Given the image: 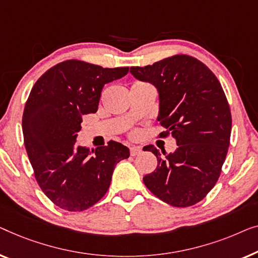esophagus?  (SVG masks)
I'll return each mask as SVG.
<instances>
[{"mask_svg": "<svg viewBox=\"0 0 258 258\" xmlns=\"http://www.w3.org/2000/svg\"><path fill=\"white\" fill-rule=\"evenodd\" d=\"M139 153H141V148L140 147H136V146H132L130 147V154L132 155V157H136Z\"/></svg>", "mask_w": 258, "mask_h": 258, "instance_id": "34e87169", "label": "esophagus"}]
</instances>
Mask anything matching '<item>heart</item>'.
I'll return each mask as SVG.
<instances>
[{
  "label": "heart",
  "instance_id": "b5f03b06",
  "mask_svg": "<svg viewBox=\"0 0 258 258\" xmlns=\"http://www.w3.org/2000/svg\"><path fill=\"white\" fill-rule=\"evenodd\" d=\"M138 136V131H133V132H131V137H137Z\"/></svg>",
  "mask_w": 258,
  "mask_h": 258
}]
</instances>
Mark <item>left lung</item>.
Here are the masks:
<instances>
[{"label": "left lung", "mask_w": 258, "mask_h": 258, "mask_svg": "<svg viewBox=\"0 0 258 258\" xmlns=\"http://www.w3.org/2000/svg\"><path fill=\"white\" fill-rule=\"evenodd\" d=\"M131 74L157 86L159 121L166 127L159 137H174L177 145L164 155L152 145L144 147L158 159L145 186L170 206L197 205L219 180L230 144L231 113L221 83L206 64L181 53L132 67Z\"/></svg>", "instance_id": "1"}]
</instances>
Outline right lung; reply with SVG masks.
Here are the masks:
<instances>
[{
    "label": "right lung",
    "instance_id": "obj_1",
    "mask_svg": "<svg viewBox=\"0 0 258 258\" xmlns=\"http://www.w3.org/2000/svg\"><path fill=\"white\" fill-rule=\"evenodd\" d=\"M128 69L68 59L32 86L22 117L25 150L38 186L61 209L92 207L106 194L115 165L130 157L128 148L113 140L96 150L75 147L83 117L96 113L104 85Z\"/></svg>",
    "mask_w": 258,
    "mask_h": 258
}]
</instances>
